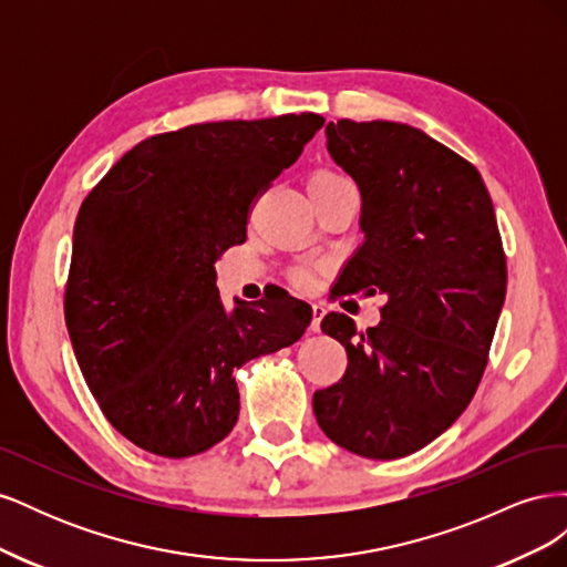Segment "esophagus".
I'll list each match as a JSON object with an SVG mask.
<instances>
[{"label": "esophagus", "mask_w": 567, "mask_h": 567, "mask_svg": "<svg viewBox=\"0 0 567 567\" xmlns=\"http://www.w3.org/2000/svg\"><path fill=\"white\" fill-rule=\"evenodd\" d=\"M323 315H326V305H323V302H315V305H312V326H310V329H312L315 333L321 331V319H323Z\"/></svg>", "instance_id": "esophagus-1"}]
</instances>
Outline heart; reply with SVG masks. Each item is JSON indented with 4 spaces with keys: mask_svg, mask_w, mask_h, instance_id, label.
I'll use <instances>...</instances> for the list:
<instances>
[{
    "mask_svg": "<svg viewBox=\"0 0 567 567\" xmlns=\"http://www.w3.org/2000/svg\"><path fill=\"white\" fill-rule=\"evenodd\" d=\"M340 179H342V177H338L336 173H329V169H319V173H315V175L310 177V182H307V192H317V188L331 186V184H336V182H340ZM293 284L300 286V288H307V286L312 284V271L305 269V267L296 269V271H293Z\"/></svg>",
    "mask_w": 567,
    "mask_h": 567,
    "instance_id": "heart-1",
    "label": "heart"
}]
</instances>
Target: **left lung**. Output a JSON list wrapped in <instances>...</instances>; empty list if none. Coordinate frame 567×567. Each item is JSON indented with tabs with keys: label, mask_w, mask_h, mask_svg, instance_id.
<instances>
[{
	"label": "left lung",
	"mask_w": 567,
	"mask_h": 567,
	"mask_svg": "<svg viewBox=\"0 0 567 567\" xmlns=\"http://www.w3.org/2000/svg\"><path fill=\"white\" fill-rule=\"evenodd\" d=\"M326 148L362 196L364 244L340 293H381L379 326L321 321L346 346L342 379L315 392L326 437L367 458H402L466 411L506 298V257L477 169L425 132L390 120H338Z\"/></svg>",
	"instance_id": "obj_1"
}]
</instances>
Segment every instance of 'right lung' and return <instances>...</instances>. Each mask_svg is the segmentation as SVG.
<instances>
[{
  "label": "right lung",
  "instance_id": "right-lung-1",
  "mask_svg": "<svg viewBox=\"0 0 567 567\" xmlns=\"http://www.w3.org/2000/svg\"><path fill=\"white\" fill-rule=\"evenodd\" d=\"M321 125L288 113L148 136L84 198L65 326L101 411L136 447L186 458L225 440L241 406L234 371L310 326L312 307L284 288L229 312L215 262Z\"/></svg>",
  "mask_w": 567,
  "mask_h": 567
}]
</instances>
